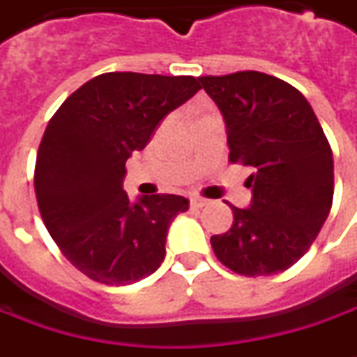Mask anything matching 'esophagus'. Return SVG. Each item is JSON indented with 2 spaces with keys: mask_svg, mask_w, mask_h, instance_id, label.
<instances>
[{
  "mask_svg": "<svg viewBox=\"0 0 357 357\" xmlns=\"http://www.w3.org/2000/svg\"><path fill=\"white\" fill-rule=\"evenodd\" d=\"M208 204H210V200L200 198V196H194V198H190V206H192V208H206Z\"/></svg>",
  "mask_w": 357,
  "mask_h": 357,
  "instance_id": "obj_1",
  "label": "esophagus"
}]
</instances>
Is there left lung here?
I'll use <instances>...</instances> for the list:
<instances>
[{"label": "left lung", "mask_w": 357, "mask_h": 357, "mask_svg": "<svg viewBox=\"0 0 357 357\" xmlns=\"http://www.w3.org/2000/svg\"><path fill=\"white\" fill-rule=\"evenodd\" d=\"M200 83L223 116L229 161L252 171L250 206H231L233 225L211 237V249L243 276L280 274L305 255L328 218L333 149L311 105L286 81L237 71Z\"/></svg>", "instance_id": "1"}]
</instances>
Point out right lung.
Returning <instances> with one entry per match:
<instances>
[{
  "label": "right lung",
  "mask_w": 357,
  "mask_h": 357,
  "mask_svg": "<svg viewBox=\"0 0 357 357\" xmlns=\"http://www.w3.org/2000/svg\"><path fill=\"white\" fill-rule=\"evenodd\" d=\"M200 89V77L190 75L102 73L48 122L34 169L36 202L63 257L91 280L124 286L161 266L167 231L188 200L151 194L130 202L126 161Z\"/></svg>",
  "instance_id": "add662e5"
}]
</instances>
